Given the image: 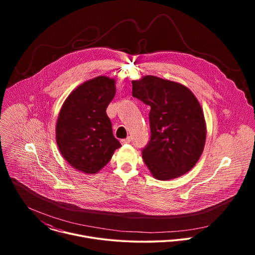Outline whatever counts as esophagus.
Returning <instances> with one entry per match:
<instances>
[{
    "label": "esophagus",
    "instance_id": "1",
    "mask_svg": "<svg viewBox=\"0 0 255 255\" xmlns=\"http://www.w3.org/2000/svg\"><path fill=\"white\" fill-rule=\"evenodd\" d=\"M130 142H131V137H127L126 139H122L121 140L122 144H127V143H130Z\"/></svg>",
    "mask_w": 255,
    "mask_h": 255
}]
</instances>
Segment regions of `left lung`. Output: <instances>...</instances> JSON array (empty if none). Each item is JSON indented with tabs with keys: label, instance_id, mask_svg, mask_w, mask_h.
Listing matches in <instances>:
<instances>
[{
	"label": "left lung",
	"instance_id": "left-lung-1",
	"mask_svg": "<svg viewBox=\"0 0 255 255\" xmlns=\"http://www.w3.org/2000/svg\"><path fill=\"white\" fill-rule=\"evenodd\" d=\"M132 96L150 106L151 138L142 157L152 176L168 180L190 171L207 135L203 109L193 92L179 83L145 76L132 81Z\"/></svg>",
	"mask_w": 255,
	"mask_h": 255
}]
</instances>
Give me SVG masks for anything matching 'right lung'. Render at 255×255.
<instances>
[{
	"label": "right lung",
	"mask_w": 255,
	"mask_h": 255,
	"mask_svg": "<svg viewBox=\"0 0 255 255\" xmlns=\"http://www.w3.org/2000/svg\"><path fill=\"white\" fill-rule=\"evenodd\" d=\"M116 81L106 76L89 80L72 91L59 111L55 138L63 158L87 174L99 172L121 147L106 109L116 94Z\"/></svg>",
	"instance_id": "add662e5"
}]
</instances>
